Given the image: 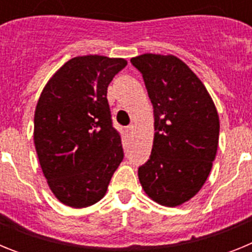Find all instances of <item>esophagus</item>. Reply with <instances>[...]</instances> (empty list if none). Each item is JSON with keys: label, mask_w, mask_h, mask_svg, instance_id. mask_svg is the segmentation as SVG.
I'll return each mask as SVG.
<instances>
[{"label": "esophagus", "mask_w": 252, "mask_h": 252, "mask_svg": "<svg viewBox=\"0 0 252 252\" xmlns=\"http://www.w3.org/2000/svg\"><path fill=\"white\" fill-rule=\"evenodd\" d=\"M127 132L128 133H133V132H135V126H133V125H130V126H128V127H127Z\"/></svg>", "instance_id": "esophagus-1"}]
</instances>
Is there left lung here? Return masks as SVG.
<instances>
[{
    "label": "left lung",
    "mask_w": 252,
    "mask_h": 252,
    "mask_svg": "<svg viewBox=\"0 0 252 252\" xmlns=\"http://www.w3.org/2000/svg\"><path fill=\"white\" fill-rule=\"evenodd\" d=\"M142 74L154 108L150 159L139 180L157 203L177 207L206 183L216 158L220 119L208 91L174 55L142 54L131 59Z\"/></svg>",
    "instance_id": "1"
}]
</instances>
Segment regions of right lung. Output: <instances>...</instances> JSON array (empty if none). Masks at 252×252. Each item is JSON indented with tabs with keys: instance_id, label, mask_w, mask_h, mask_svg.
<instances>
[{
	"instance_id": "add662e5",
	"label": "right lung",
	"mask_w": 252,
	"mask_h": 252,
	"mask_svg": "<svg viewBox=\"0 0 252 252\" xmlns=\"http://www.w3.org/2000/svg\"><path fill=\"white\" fill-rule=\"evenodd\" d=\"M126 65L122 58L75 57L58 69L40 94L35 149L49 188L65 206L84 208L101 201L124 159L107 87Z\"/></svg>"
}]
</instances>
